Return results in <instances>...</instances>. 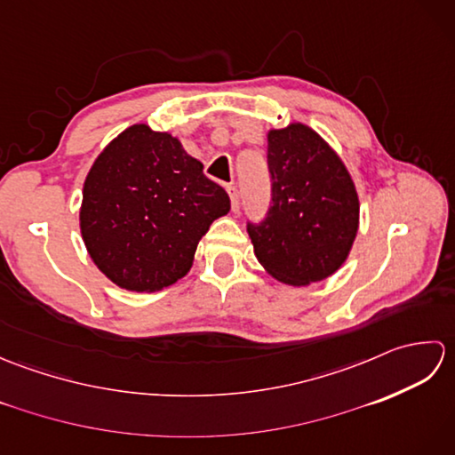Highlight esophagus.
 Here are the masks:
<instances>
[{
  "label": "esophagus",
  "instance_id": "1",
  "mask_svg": "<svg viewBox=\"0 0 455 455\" xmlns=\"http://www.w3.org/2000/svg\"><path fill=\"white\" fill-rule=\"evenodd\" d=\"M227 191H228V197H230V205H233V212H238L240 201H238V191H236V188H235V186H228Z\"/></svg>",
  "mask_w": 455,
  "mask_h": 455
}]
</instances>
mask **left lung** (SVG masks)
Instances as JSON below:
<instances>
[{
	"label": "left lung",
	"mask_w": 455,
	"mask_h": 455,
	"mask_svg": "<svg viewBox=\"0 0 455 455\" xmlns=\"http://www.w3.org/2000/svg\"><path fill=\"white\" fill-rule=\"evenodd\" d=\"M272 205L248 225L254 254L277 282L301 287L331 277L350 254L360 199L342 158L303 123L267 131Z\"/></svg>",
	"instance_id": "left-lung-1"
}]
</instances>
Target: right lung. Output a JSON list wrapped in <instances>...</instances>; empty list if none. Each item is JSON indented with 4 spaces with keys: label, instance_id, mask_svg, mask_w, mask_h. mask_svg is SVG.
Listing matches in <instances>:
<instances>
[{
    "label": "right lung",
    "instance_id": "1",
    "mask_svg": "<svg viewBox=\"0 0 455 455\" xmlns=\"http://www.w3.org/2000/svg\"><path fill=\"white\" fill-rule=\"evenodd\" d=\"M230 199L178 137L131 124L85 176L80 230L100 272L121 289L154 293L186 275L211 222Z\"/></svg>",
    "mask_w": 455,
    "mask_h": 455
}]
</instances>
